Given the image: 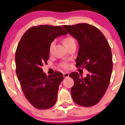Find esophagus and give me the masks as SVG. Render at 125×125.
I'll list each match as a JSON object with an SVG mask.
<instances>
[{
  "mask_svg": "<svg viewBox=\"0 0 125 125\" xmlns=\"http://www.w3.org/2000/svg\"><path fill=\"white\" fill-rule=\"evenodd\" d=\"M69 76V73H67V72L63 73V77H65V78L68 77Z\"/></svg>",
  "mask_w": 125,
  "mask_h": 125,
  "instance_id": "34e87169",
  "label": "esophagus"
}]
</instances>
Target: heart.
<instances>
[{
  "instance_id": "1",
  "label": "heart",
  "mask_w": 125,
  "mask_h": 125,
  "mask_svg": "<svg viewBox=\"0 0 125 125\" xmlns=\"http://www.w3.org/2000/svg\"><path fill=\"white\" fill-rule=\"evenodd\" d=\"M62 42L63 44L67 48H68L69 47L71 46V45H73V44H76L75 39H74L73 37L70 35H67L65 37H64V38L62 39ZM54 43L53 42H51V44H50L49 48V53L52 52V51L53 48L54 46ZM60 66L62 67L63 69H66L68 68L69 67V63H68L66 62H63L60 63Z\"/></svg>"
}]
</instances>
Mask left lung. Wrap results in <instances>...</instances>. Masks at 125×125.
<instances>
[{
    "label": "left lung",
    "instance_id": "left-lung-1",
    "mask_svg": "<svg viewBox=\"0 0 125 125\" xmlns=\"http://www.w3.org/2000/svg\"><path fill=\"white\" fill-rule=\"evenodd\" d=\"M68 33L79 42L76 67L89 71L85 77L74 72L71 95L76 104L84 107L96 104L104 96L110 83L113 69L112 54L106 38L99 29L87 23L63 25Z\"/></svg>",
    "mask_w": 125,
    "mask_h": 125
}]
</instances>
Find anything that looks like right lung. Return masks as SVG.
Returning a JSON list of instances; mask_svg holds the SVG:
<instances>
[{"label": "right lung", "mask_w": 125, "mask_h": 125, "mask_svg": "<svg viewBox=\"0 0 125 125\" xmlns=\"http://www.w3.org/2000/svg\"><path fill=\"white\" fill-rule=\"evenodd\" d=\"M66 34L61 26H36L27 30L18 43L16 73L26 98L38 109H47L56 102L59 86L63 76L56 71L47 76L42 67L49 58L51 43Z\"/></svg>", "instance_id": "right-lung-1"}]
</instances>
